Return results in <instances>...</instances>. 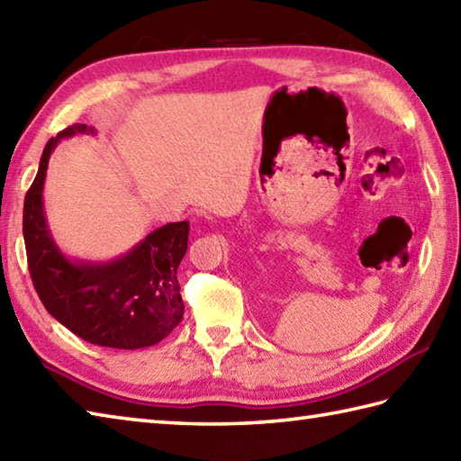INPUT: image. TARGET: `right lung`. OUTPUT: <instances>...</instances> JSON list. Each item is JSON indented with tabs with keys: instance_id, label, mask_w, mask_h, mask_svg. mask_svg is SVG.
Segmentation results:
<instances>
[{
	"instance_id": "right-lung-1",
	"label": "right lung",
	"mask_w": 461,
	"mask_h": 461,
	"mask_svg": "<svg viewBox=\"0 0 461 461\" xmlns=\"http://www.w3.org/2000/svg\"><path fill=\"white\" fill-rule=\"evenodd\" d=\"M95 128L74 123L43 148L40 169L23 202L27 264L41 303L53 318L89 344L140 349L159 344L184 318L177 266L187 251V221L166 223L107 261L69 258L51 236L43 184L53 149Z\"/></svg>"
}]
</instances>
